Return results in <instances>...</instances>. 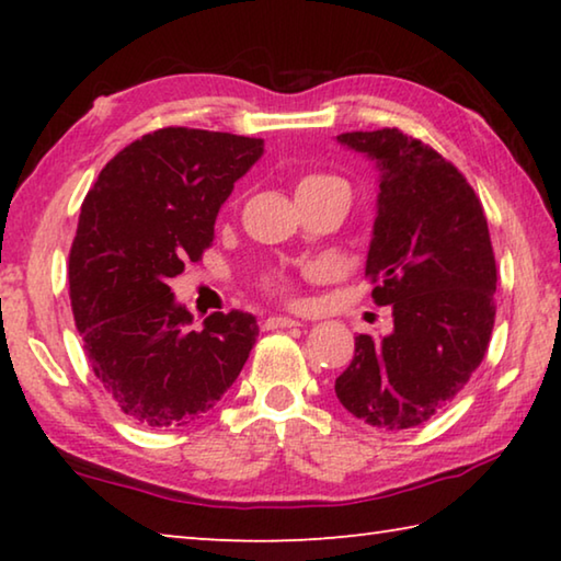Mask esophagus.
<instances>
[{
  "instance_id": "34e87169",
  "label": "esophagus",
  "mask_w": 561,
  "mask_h": 561,
  "mask_svg": "<svg viewBox=\"0 0 561 561\" xmlns=\"http://www.w3.org/2000/svg\"><path fill=\"white\" fill-rule=\"evenodd\" d=\"M291 327H299V321L291 317H267L264 319V329H291Z\"/></svg>"
}]
</instances>
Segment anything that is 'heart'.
I'll use <instances>...</instances> for the list:
<instances>
[{
    "label": "heart",
    "instance_id": "1",
    "mask_svg": "<svg viewBox=\"0 0 561 561\" xmlns=\"http://www.w3.org/2000/svg\"><path fill=\"white\" fill-rule=\"evenodd\" d=\"M329 183H341V180L331 178V175H304L299 180V185H297V193H299V190H311V187H321V185H329ZM287 284H289V279L284 277V274H274V277L267 279V287L272 291H279V294L287 291Z\"/></svg>",
    "mask_w": 561,
    "mask_h": 561
}]
</instances>
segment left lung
I'll return each instance as SVG.
<instances>
[{
  "label": "left lung",
  "instance_id": "1",
  "mask_svg": "<svg viewBox=\"0 0 561 561\" xmlns=\"http://www.w3.org/2000/svg\"><path fill=\"white\" fill-rule=\"evenodd\" d=\"M336 140L381 173L366 277L378 307L393 309L391 334L356 336L336 398L374 428H415L485 358L497 289L488 220L460 170L421 140L398 128Z\"/></svg>",
  "mask_w": 561,
  "mask_h": 561
}]
</instances>
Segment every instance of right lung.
Listing matches in <instances>:
<instances>
[{"label": "right lung", "instance_id": "add662e5", "mask_svg": "<svg viewBox=\"0 0 561 561\" xmlns=\"http://www.w3.org/2000/svg\"><path fill=\"white\" fill-rule=\"evenodd\" d=\"M262 153V138L160 128L113 156L81 205L73 321L103 391L144 428H180L210 411L260 334L237 309L190 329L170 279L201 262L222 203Z\"/></svg>", "mask_w": 561, "mask_h": 561}]
</instances>
